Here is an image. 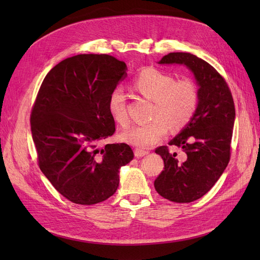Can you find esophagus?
Segmentation results:
<instances>
[{"instance_id": "1", "label": "esophagus", "mask_w": 260, "mask_h": 260, "mask_svg": "<svg viewBox=\"0 0 260 260\" xmlns=\"http://www.w3.org/2000/svg\"><path fill=\"white\" fill-rule=\"evenodd\" d=\"M147 154H148V152L147 151H143V149H140V148H136L135 149V155H136L137 158H140V157H144Z\"/></svg>"}]
</instances>
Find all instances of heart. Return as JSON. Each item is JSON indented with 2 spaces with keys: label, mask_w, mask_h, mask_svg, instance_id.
Returning <instances> with one entry per match:
<instances>
[{
  "label": "heart",
  "mask_w": 260,
  "mask_h": 260,
  "mask_svg": "<svg viewBox=\"0 0 260 260\" xmlns=\"http://www.w3.org/2000/svg\"><path fill=\"white\" fill-rule=\"evenodd\" d=\"M132 88L153 101L152 120L122 133V140L141 148H149L166 137L169 127L180 130L191 121L199 103V93L190 79H178L154 67L141 70L132 81ZM108 111L121 125L128 124L125 98L121 90H114L108 99Z\"/></svg>",
  "instance_id": "b5f03b06"
}]
</instances>
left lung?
<instances>
[{
    "label": "left lung",
    "instance_id": "8db88e82",
    "mask_svg": "<svg viewBox=\"0 0 260 260\" xmlns=\"http://www.w3.org/2000/svg\"><path fill=\"white\" fill-rule=\"evenodd\" d=\"M158 64L185 65L199 85V104L193 118L169 142L182 148L185 159L179 160L177 153L171 154L168 146L155 149L165 165L154 182L157 193L175 203H191L215 185L229 164L234 102L224 78L191 53H169Z\"/></svg>",
    "mask_w": 260,
    "mask_h": 260
}]
</instances>
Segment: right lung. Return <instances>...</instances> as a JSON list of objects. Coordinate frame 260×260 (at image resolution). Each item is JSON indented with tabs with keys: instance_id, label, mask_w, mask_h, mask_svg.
Wrapping results in <instances>:
<instances>
[{
	"instance_id": "1",
	"label": "right lung",
	"mask_w": 260,
	"mask_h": 260,
	"mask_svg": "<svg viewBox=\"0 0 260 260\" xmlns=\"http://www.w3.org/2000/svg\"><path fill=\"white\" fill-rule=\"evenodd\" d=\"M123 61L107 54H79L53 67L31 111V133L38 164L64 198L93 205L111 198L119 169L133 159L125 143L106 144L115 120L108 99L127 77Z\"/></svg>"
}]
</instances>
